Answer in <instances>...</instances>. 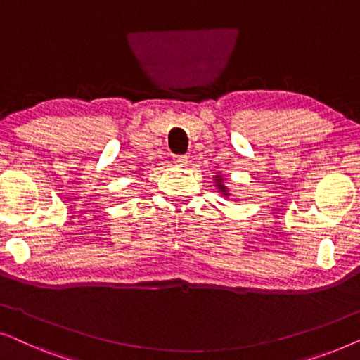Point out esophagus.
Wrapping results in <instances>:
<instances>
[{"instance_id":"34e87169","label":"esophagus","mask_w":360,"mask_h":360,"mask_svg":"<svg viewBox=\"0 0 360 360\" xmlns=\"http://www.w3.org/2000/svg\"><path fill=\"white\" fill-rule=\"evenodd\" d=\"M186 162H188V159H186L185 155H175V157H174V164L179 165V167L186 165Z\"/></svg>"}]
</instances>
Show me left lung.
Segmentation results:
<instances>
[{
    "instance_id": "obj_1",
    "label": "left lung",
    "mask_w": 360,
    "mask_h": 360,
    "mask_svg": "<svg viewBox=\"0 0 360 360\" xmlns=\"http://www.w3.org/2000/svg\"><path fill=\"white\" fill-rule=\"evenodd\" d=\"M214 184H216V188H218V191L223 196H226V198H228L229 196V190H228V186L224 185V176L223 175H216L214 176Z\"/></svg>"
}]
</instances>
